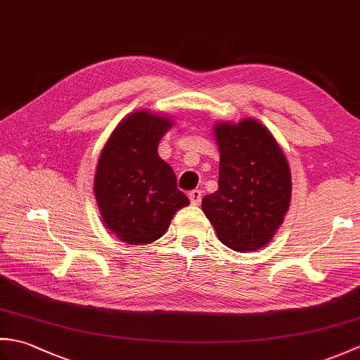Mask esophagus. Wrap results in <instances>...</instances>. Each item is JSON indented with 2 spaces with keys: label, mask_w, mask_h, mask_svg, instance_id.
<instances>
[{
  "label": "esophagus",
  "mask_w": 360,
  "mask_h": 360,
  "mask_svg": "<svg viewBox=\"0 0 360 360\" xmlns=\"http://www.w3.org/2000/svg\"><path fill=\"white\" fill-rule=\"evenodd\" d=\"M188 198L190 201H192V204H200L202 200V192L201 190H192V192L188 193Z\"/></svg>",
  "instance_id": "obj_1"
}]
</instances>
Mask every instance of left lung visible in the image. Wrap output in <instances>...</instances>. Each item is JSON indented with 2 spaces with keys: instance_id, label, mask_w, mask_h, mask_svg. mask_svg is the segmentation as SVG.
Segmentation results:
<instances>
[{
  "instance_id": "left-lung-1",
  "label": "left lung",
  "mask_w": 360,
  "mask_h": 360,
  "mask_svg": "<svg viewBox=\"0 0 360 360\" xmlns=\"http://www.w3.org/2000/svg\"><path fill=\"white\" fill-rule=\"evenodd\" d=\"M218 190L205 195L202 210L219 241L238 252L272 240L290 202V170L269 129L254 119L217 124Z\"/></svg>"
}]
</instances>
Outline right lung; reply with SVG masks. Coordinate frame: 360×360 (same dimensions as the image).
<instances>
[{
  "mask_svg": "<svg viewBox=\"0 0 360 360\" xmlns=\"http://www.w3.org/2000/svg\"><path fill=\"white\" fill-rule=\"evenodd\" d=\"M172 120L129 114L114 129L97 164L94 193L106 227L128 244L159 240L173 215L190 204L173 168L158 155Z\"/></svg>",
  "mask_w": 360,
  "mask_h": 360,
  "instance_id": "1",
  "label": "right lung"
}]
</instances>
